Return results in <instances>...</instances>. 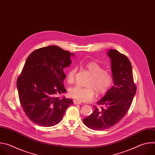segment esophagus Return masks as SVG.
<instances>
[{"mask_svg": "<svg viewBox=\"0 0 155 155\" xmlns=\"http://www.w3.org/2000/svg\"><path fill=\"white\" fill-rule=\"evenodd\" d=\"M74 103L75 104H82L80 102H79V101H77V100H74Z\"/></svg>", "mask_w": 155, "mask_h": 155, "instance_id": "1", "label": "esophagus"}]
</instances>
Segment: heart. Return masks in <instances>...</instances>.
I'll return each mask as SVG.
<instances>
[{"label": "heart", "instance_id": "b5f03b06", "mask_svg": "<svg viewBox=\"0 0 155 155\" xmlns=\"http://www.w3.org/2000/svg\"><path fill=\"white\" fill-rule=\"evenodd\" d=\"M84 68L91 75L87 83V87H81L78 85L71 87L69 95L73 99L80 102H89L96 94H105L113 83V76L108 71H105L103 66L96 61H90L85 63ZM77 68H72L66 76V80L69 83L74 81Z\"/></svg>", "mask_w": 155, "mask_h": 155}]
</instances>
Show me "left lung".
<instances>
[{"instance_id": "obj_1", "label": "left lung", "mask_w": 155, "mask_h": 155, "mask_svg": "<svg viewBox=\"0 0 155 155\" xmlns=\"http://www.w3.org/2000/svg\"><path fill=\"white\" fill-rule=\"evenodd\" d=\"M111 59L114 85L97 104L93 113L83 120V123L94 130H104L117 124L129 110L136 93L132 65L124 54L111 49L107 53Z\"/></svg>"}]
</instances>
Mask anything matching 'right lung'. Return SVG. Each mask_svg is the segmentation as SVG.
<instances>
[{"label": "right lung", "instance_id": "1", "mask_svg": "<svg viewBox=\"0 0 155 155\" xmlns=\"http://www.w3.org/2000/svg\"><path fill=\"white\" fill-rule=\"evenodd\" d=\"M68 51L55 45L30 54L17 79L19 102L26 116L35 124L50 127L58 124L74 102L58 96L66 90L63 69L71 63Z\"/></svg>", "mask_w": 155, "mask_h": 155}]
</instances>
